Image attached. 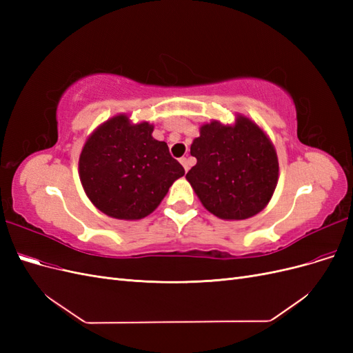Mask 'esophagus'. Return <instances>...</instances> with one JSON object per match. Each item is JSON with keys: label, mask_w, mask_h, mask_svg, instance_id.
<instances>
[{"label": "esophagus", "mask_w": 353, "mask_h": 353, "mask_svg": "<svg viewBox=\"0 0 353 353\" xmlns=\"http://www.w3.org/2000/svg\"><path fill=\"white\" fill-rule=\"evenodd\" d=\"M179 162H181V165L184 166V170L187 172V170L190 169V160H188L187 157H181V159H179Z\"/></svg>", "instance_id": "34e87169"}]
</instances>
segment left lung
Returning a JSON list of instances; mask_svg holds the SVG:
<instances>
[{"instance_id": "8db88e82", "label": "left lung", "mask_w": 353, "mask_h": 353, "mask_svg": "<svg viewBox=\"0 0 353 353\" xmlns=\"http://www.w3.org/2000/svg\"><path fill=\"white\" fill-rule=\"evenodd\" d=\"M196 166L188 183L210 213L221 219H248L271 200L279 181V159L261 128L239 116L234 126L210 122L191 144Z\"/></svg>"}]
</instances>
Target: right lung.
<instances>
[{"instance_id": "obj_1", "label": "right lung", "mask_w": 353, "mask_h": 353, "mask_svg": "<svg viewBox=\"0 0 353 353\" xmlns=\"http://www.w3.org/2000/svg\"><path fill=\"white\" fill-rule=\"evenodd\" d=\"M147 122L131 125L121 114L103 123L85 143L79 176L85 193L116 219H141L160 205L174 181L185 174Z\"/></svg>"}]
</instances>
